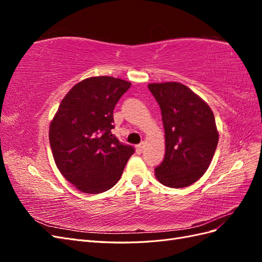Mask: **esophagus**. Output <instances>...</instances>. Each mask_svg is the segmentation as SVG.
I'll use <instances>...</instances> for the list:
<instances>
[{"label": "esophagus", "instance_id": "obj_1", "mask_svg": "<svg viewBox=\"0 0 262 262\" xmlns=\"http://www.w3.org/2000/svg\"><path fill=\"white\" fill-rule=\"evenodd\" d=\"M143 148H144V144H143V143L140 144V145H138V146L136 147V152H137V154H141L142 152H143Z\"/></svg>", "mask_w": 262, "mask_h": 262}]
</instances>
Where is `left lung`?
<instances>
[{
  "label": "left lung",
  "instance_id": "8db88e82",
  "mask_svg": "<svg viewBox=\"0 0 262 262\" xmlns=\"http://www.w3.org/2000/svg\"><path fill=\"white\" fill-rule=\"evenodd\" d=\"M147 86L161 107L165 130V157L155 177L166 187H188L203 176L215 153L219 131L212 109L181 83Z\"/></svg>",
  "mask_w": 262,
  "mask_h": 262
}]
</instances>
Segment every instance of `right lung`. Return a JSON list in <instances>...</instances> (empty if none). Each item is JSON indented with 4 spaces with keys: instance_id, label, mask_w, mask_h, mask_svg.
Here are the masks:
<instances>
[{
    "instance_id": "1",
    "label": "right lung",
    "mask_w": 262,
    "mask_h": 262,
    "mask_svg": "<svg viewBox=\"0 0 262 262\" xmlns=\"http://www.w3.org/2000/svg\"><path fill=\"white\" fill-rule=\"evenodd\" d=\"M130 86L113 76L87 77L68 92L50 122L55 165L82 192L97 194L113 188L134 152L112 134L114 108Z\"/></svg>"
}]
</instances>
